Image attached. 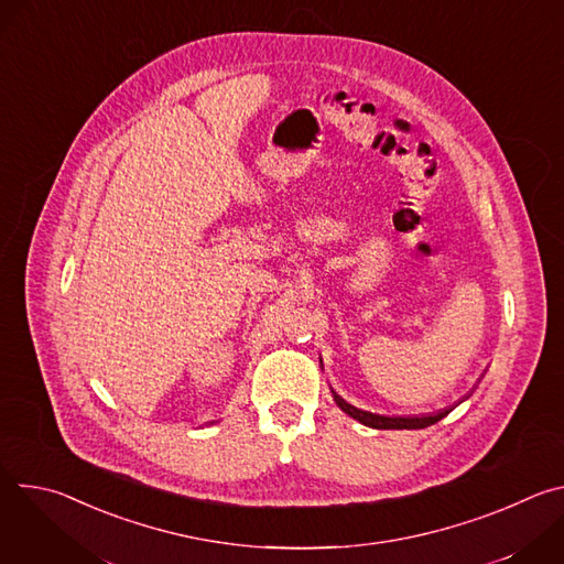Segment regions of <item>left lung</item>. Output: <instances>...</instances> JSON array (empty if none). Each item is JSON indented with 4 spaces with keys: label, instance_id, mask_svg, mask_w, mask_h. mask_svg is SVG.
<instances>
[{
    "label": "left lung",
    "instance_id": "left-lung-1",
    "mask_svg": "<svg viewBox=\"0 0 564 564\" xmlns=\"http://www.w3.org/2000/svg\"><path fill=\"white\" fill-rule=\"evenodd\" d=\"M335 401H337L339 409H341L344 413H348V415L355 417L357 422H361V424H366V426H370V429H381V431H386V429H390V431H401V429H409V431H411V429H426V426L440 422L442 417H446V415L451 413V409H446V411H440V413H435V415H422V417H383V415H372V413H366V411H359V409L350 406L348 401H344L339 394H335Z\"/></svg>",
    "mask_w": 564,
    "mask_h": 564
}]
</instances>
